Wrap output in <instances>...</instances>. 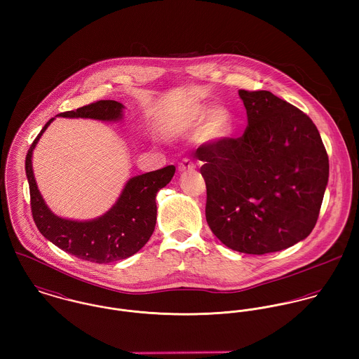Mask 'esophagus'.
I'll list each match as a JSON object with an SVG mask.
<instances>
[{
  "label": "esophagus",
  "instance_id": "1",
  "mask_svg": "<svg viewBox=\"0 0 359 359\" xmlns=\"http://www.w3.org/2000/svg\"><path fill=\"white\" fill-rule=\"evenodd\" d=\"M196 168V165H195V163L194 161H191L189 158H184L181 163H180V165H178V171L180 172H187V171H194Z\"/></svg>",
  "mask_w": 359,
  "mask_h": 359
}]
</instances>
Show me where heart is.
I'll return each mask as SVG.
<instances>
[{"label": "heart", "mask_w": 359, "mask_h": 359, "mask_svg": "<svg viewBox=\"0 0 359 359\" xmlns=\"http://www.w3.org/2000/svg\"><path fill=\"white\" fill-rule=\"evenodd\" d=\"M205 121L206 123L203 127V133L210 140H222L229 135L232 128L229 113L219 107L211 110L205 106H196L188 110L185 116H182L177 123L172 124L171 130L180 134L191 133L198 130Z\"/></svg>", "instance_id": "1"}]
</instances>
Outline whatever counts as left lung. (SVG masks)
Masks as SVG:
<instances>
[{"label":"left lung","mask_w":359,"mask_h":359,"mask_svg":"<svg viewBox=\"0 0 359 359\" xmlns=\"http://www.w3.org/2000/svg\"><path fill=\"white\" fill-rule=\"evenodd\" d=\"M249 126L239 138L198 148L205 161V219L229 249L266 255L312 232L329 178V158L306 113L269 91H239Z\"/></svg>","instance_id":"left-lung-1"}]
</instances>
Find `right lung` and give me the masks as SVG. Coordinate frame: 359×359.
<instances>
[{"mask_svg":"<svg viewBox=\"0 0 359 359\" xmlns=\"http://www.w3.org/2000/svg\"><path fill=\"white\" fill-rule=\"evenodd\" d=\"M123 110V103L98 101L76 110L59 113L55 117L120 121ZM55 117L44 126L26 154L25 168L30 188V205L39 231L63 252L90 262L107 264L135 255L154 233L157 215L156 195L171 181L175 167L167 165L130 178L116 203L97 218L86 221L62 218L52 212L43 199L32 163L36 145Z\"/></svg>","mask_w":359,"mask_h":359,"instance_id":"add662e5","label":"right lung"}]
</instances>
